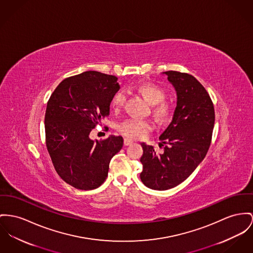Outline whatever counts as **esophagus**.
<instances>
[{
    "label": "esophagus",
    "mask_w": 253,
    "mask_h": 253,
    "mask_svg": "<svg viewBox=\"0 0 253 253\" xmlns=\"http://www.w3.org/2000/svg\"><path fill=\"white\" fill-rule=\"evenodd\" d=\"M132 143H133V141H132V140H130V139L126 138V139L124 140V144H125V146H129V145H131Z\"/></svg>",
    "instance_id": "34e87169"
}]
</instances>
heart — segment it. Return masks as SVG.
Segmentation results:
<instances>
[{
	"instance_id": "b5f03b06",
	"label": "heart",
	"mask_w": 253,
	"mask_h": 253,
	"mask_svg": "<svg viewBox=\"0 0 253 253\" xmlns=\"http://www.w3.org/2000/svg\"><path fill=\"white\" fill-rule=\"evenodd\" d=\"M144 98L153 105L152 111L156 119L160 122L168 120L172 114V105L165 101L166 92L159 85L147 84L139 88ZM126 101V93L119 91L111 101V106L118 111ZM153 129V123L145 119L129 118L119 123L117 130L119 132L130 139H142L146 137Z\"/></svg>"
}]
</instances>
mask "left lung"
<instances>
[{"label": "left lung", "instance_id": "left-lung-1", "mask_svg": "<svg viewBox=\"0 0 253 253\" xmlns=\"http://www.w3.org/2000/svg\"><path fill=\"white\" fill-rule=\"evenodd\" d=\"M177 95L176 107L168 127L160 135L163 152L141 143L142 182L153 190H168L183 182L204 159L215 124L212 100L192 75L164 72Z\"/></svg>", "mask_w": 253, "mask_h": 253}]
</instances>
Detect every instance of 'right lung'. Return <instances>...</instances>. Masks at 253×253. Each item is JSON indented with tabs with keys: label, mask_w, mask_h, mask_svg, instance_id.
Returning <instances> with one entry per match:
<instances>
[{
	"label": "right lung",
	"mask_w": 253,
	"mask_h": 253,
	"mask_svg": "<svg viewBox=\"0 0 253 253\" xmlns=\"http://www.w3.org/2000/svg\"><path fill=\"white\" fill-rule=\"evenodd\" d=\"M115 76L87 71L63 80L54 89L45 114L46 146L58 175L69 185L93 190L107 177L122 136L93 141L89 134L109 115L120 89Z\"/></svg>",
	"instance_id": "right-lung-1"
}]
</instances>
